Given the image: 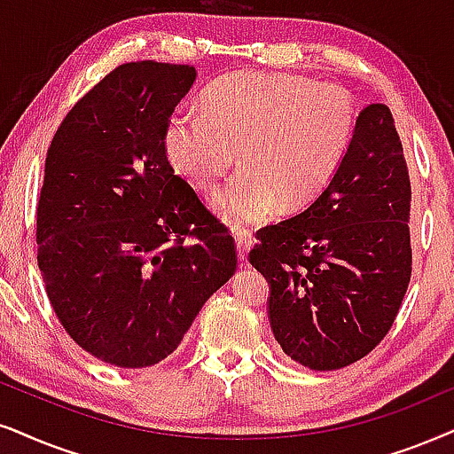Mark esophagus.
Masks as SVG:
<instances>
[{
	"label": "esophagus",
	"instance_id": "obj_1",
	"mask_svg": "<svg viewBox=\"0 0 454 454\" xmlns=\"http://www.w3.org/2000/svg\"><path fill=\"white\" fill-rule=\"evenodd\" d=\"M234 240H237V249H239V260L247 262V254H249L251 245H254V237H251L249 231H237L234 232Z\"/></svg>",
	"mask_w": 454,
	"mask_h": 454
}]
</instances>
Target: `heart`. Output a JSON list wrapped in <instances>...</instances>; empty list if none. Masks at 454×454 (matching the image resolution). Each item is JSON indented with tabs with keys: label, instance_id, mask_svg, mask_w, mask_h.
Listing matches in <instances>:
<instances>
[{
	"label": "heart",
	"instance_id": "obj_1",
	"mask_svg": "<svg viewBox=\"0 0 454 454\" xmlns=\"http://www.w3.org/2000/svg\"><path fill=\"white\" fill-rule=\"evenodd\" d=\"M356 128L348 90L289 73H239L205 91L200 114L177 113L165 129L171 168L199 191L243 169L214 197L232 226L270 220L278 203H312L340 171Z\"/></svg>",
	"mask_w": 454,
	"mask_h": 454
}]
</instances>
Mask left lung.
I'll use <instances>...</instances> for the list:
<instances>
[{
  "label": "left lung",
  "mask_w": 454,
  "mask_h": 454,
  "mask_svg": "<svg viewBox=\"0 0 454 454\" xmlns=\"http://www.w3.org/2000/svg\"><path fill=\"white\" fill-rule=\"evenodd\" d=\"M411 177L394 117L369 105L331 184L257 231L268 318L286 356L314 371L364 358L392 329L411 283Z\"/></svg>",
  "instance_id": "1"
}]
</instances>
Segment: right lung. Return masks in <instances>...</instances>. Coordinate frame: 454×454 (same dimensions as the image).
<instances>
[{"label":"right lung","instance_id":"add662e5","mask_svg":"<svg viewBox=\"0 0 454 454\" xmlns=\"http://www.w3.org/2000/svg\"><path fill=\"white\" fill-rule=\"evenodd\" d=\"M194 79L191 65H119L68 111L45 157L35 237L50 303L74 343L123 369L168 358L237 270L228 228L165 154Z\"/></svg>","mask_w":454,"mask_h":454}]
</instances>
